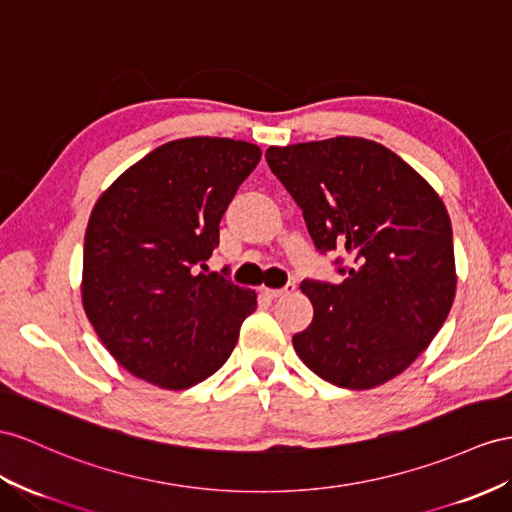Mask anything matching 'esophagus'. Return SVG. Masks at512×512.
Returning a JSON list of instances; mask_svg holds the SVG:
<instances>
[{
	"mask_svg": "<svg viewBox=\"0 0 512 512\" xmlns=\"http://www.w3.org/2000/svg\"><path fill=\"white\" fill-rule=\"evenodd\" d=\"M261 292H264V296H268V298H281V296H287L294 292V283H287L285 287H281V290H270V287H264Z\"/></svg>",
	"mask_w": 512,
	"mask_h": 512,
	"instance_id": "1",
	"label": "esophagus"
}]
</instances>
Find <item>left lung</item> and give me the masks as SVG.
<instances>
[{"instance_id": "8db88e82", "label": "left lung", "mask_w": 512, "mask_h": 512, "mask_svg": "<svg viewBox=\"0 0 512 512\" xmlns=\"http://www.w3.org/2000/svg\"><path fill=\"white\" fill-rule=\"evenodd\" d=\"M303 209L320 253L339 248L342 283L305 279L313 320L292 344L324 381L372 389L391 381L439 333L456 294L448 209L402 157L365 138L337 136L266 151Z\"/></svg>"}]
</instances>
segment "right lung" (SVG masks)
Masks as SVG:
<instances>
[{"label":"right lung","instance_id":"add662e5","mask_svg":"<svg viewBox=\"0 0 512 512\" xmlns=\"http://www.w3.org/2000/svg\"><path fill=\"white\" fill-rule=\"evenodd\" d=\"M261 160L231 138L166 142L99 196L84 238L82 303L127 372L188 389L222 368L257 294L199 272L218 246L220 218Z\"/></svg>","mask_w":512,"mask_h":512}]
</instances>
